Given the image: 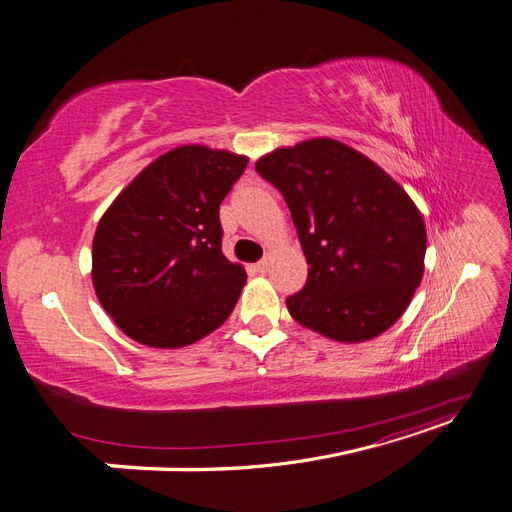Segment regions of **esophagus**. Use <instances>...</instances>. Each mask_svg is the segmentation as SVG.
<instances>
[{"instance_id": "34e87169", "label": "esophagus", "mask_w": 512, "mask_h": 512, "mask_svg": "<svg viewBox=\"0 0 512 512\" xmlns=\"http://www.w3.org/2000/svg\"><path fill=\"white\" fill-rule=\"evenodd\" d=\"M254 271H256V273H267V271H269V260L265 258V260L256 262V265H254Z\"/></svg>"}]
</instances>
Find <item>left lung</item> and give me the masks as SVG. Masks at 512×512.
<instances>
[{
    "mask_svg": "<svg viewBox=\"0 0 512 512\" xmlns=\"http://www.w3.org/2000/svg\"><path fill=\"white\" fill-rule=\"evenodd\" d=\"M256 173L282 192L307 258L290 316L335 342L378 337L423 280L427 232L397 181L356 149L312 138L275 149Z\"/></svg>",
    "mask_w": 512,
    "mask_h": 512,
    "instance_id": "left-lung-1",
    "label": "left lung"
}]
</instances>
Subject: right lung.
Returning a JSON list of instances; mask_svg holds the SVG:
<instances>
[{
    "label": "right lung",
    "instance_id": "obj_1",
    "mask_svg": "<svg viewBox=\"0 0 512 512\" xmlns=\"http://www.w3.org/2000/svg\"><path fill=\"white\" fill-rule=\"evenodd\" d=\"M245 156L183 145L151 162L98 222L91 280L134 342L181 348L235 309L247 275L222 254L220 205Z\"/></svg>",
    "mask_w": 512,
    "mask_h": 512
}]
</instances>
